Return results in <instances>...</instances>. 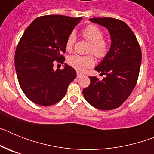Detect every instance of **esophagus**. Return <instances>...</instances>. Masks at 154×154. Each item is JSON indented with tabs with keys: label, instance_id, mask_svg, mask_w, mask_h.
<instances>
[{
	"label": "esophagus",
	"instance_id": "1",
	"mask_svg": "<svg viewBox=\"0 0 154 154\" xmlns=\"http://www.w3.org/2000/svg\"><path fill=\"white\" fill-rule=\"evenodd\" d=\"M82 75V73H80V72H77V78H80V77H81Z\"/></svg>",
	"mask_w": 154,
	"mask_h": 154
}]
</instances>
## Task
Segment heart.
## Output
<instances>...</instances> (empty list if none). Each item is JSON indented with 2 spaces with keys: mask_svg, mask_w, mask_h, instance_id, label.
I'll list each match as a JSON object with an SVG mask.
<instances>
[{
  "mask_svg": "<svg viewBox=\"0 0 154 154\" xmlns=\"http://www.w3.org/2000/svg\"><path fill=\"white\" fill-rule=\"evenodd\" d=\"M82 36L91 43L89 52L93 53L99 58H104L108 54L109 50V44L108 41L103 37V30L95 24H89L82 30ZM76 40L75 32H71L65 42V49L71 51L73 48ZM68 63L76 70L82 72L86 69L93 66L95 58L92 55H74L68 58Z\"/></svg>",
  "mask_w": 154,
  "mask_h": 154,
  "instance_id": "1",
  "label": "heart"
}]
</instances>
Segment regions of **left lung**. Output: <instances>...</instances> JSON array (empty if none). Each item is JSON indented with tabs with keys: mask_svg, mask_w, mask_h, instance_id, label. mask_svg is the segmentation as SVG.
I'll return each mask as SVG.
<instances>
[{
	"mask_svg": "<svg viewBox=\"0 0 154 154\" xmlns=\"http://www.w3.org/2000/svg\"><path fill=\"white\" fill-rule=\"evenodd\" d=\"M109 32V52L95 70L106 77L89 76L90 84L82 90L91 106L101 110L118 108L133 90L138 79L142 53L135 35L123 21L112 17L90 18Z\"/></svg>",
	"mask_w": 154,
	"mask_h": 154,
	"instance_id": "obj_1",
	"label": "left lung"
}]
</instances>
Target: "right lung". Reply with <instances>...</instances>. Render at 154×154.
<instances>
[{"mask_svg":"<svg viewBox=\"0 0 154 154\" xmlns=\"http://www.w3.org/2000/svg\"><path fill=\"white\" fill-rule=\"evenodd\" d=\"M82 17L46 15L37 17L26 28L17 46L14 65L18 82L31 102L43 106L63 99L76 72L65 63L62 70L53 62H63L65 42Z\"/></svg>","mask_w":154,"mask_h":154,"instance_id":"1","label":"right lung"}]
</instances>
